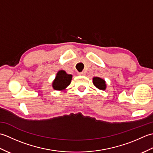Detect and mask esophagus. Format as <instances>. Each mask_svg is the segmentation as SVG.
<instances>
[{"label": "esophagus", "mask_w": 153, "mask_h": 153, "mask_svg": "<svg viewBox=\"0 0 153 153\" xmlns=\"http://www.w3.org/2000/svg\"><path fill=\"white\" fill-rule=\"evenodd\" d=\"M85 71H82V72H79V74H78V75H79V76H85Z\"/></svg>", "instance_id": "1"}]
</instances>
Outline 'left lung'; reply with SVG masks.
<instances>
[{
    "label": "left lung",
    "instance_id": "left-lung-1",
    "mask_svg": "<svg viewBox=\"0 0 153 153\" xmlns=\"http://www.w3.org/2000/svg\"><path fill=\"white\" fill-rule=\"evenodd\" d=\"M93 83L97 89L105 91L106 88V84L105 79L100 78L99 77H93Z\"/></svg>",
    "mask_w": 153,
    "mask_h": 153
}]
</instances>
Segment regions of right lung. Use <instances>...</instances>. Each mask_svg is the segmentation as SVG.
<instances>
[{"label": "right lung", "instance_id": "right-lung-1", "mask_svg": "<svg viewBox=\"0 0 153 153\" xmlns=\"http://www.w3.org/2000/svg\"><path fill=\"white\" fill-rule=\"evenodd\" d=\"M72 75L67 74L64 70H59L53 80L52 86L54 90L64 91L70 85Z\"/></svg>", "mask_w": 153, "mask_h": 153}]
</instances>
